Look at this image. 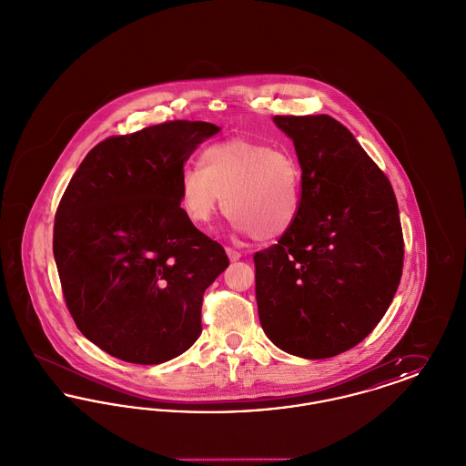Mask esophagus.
<instances>
[{
	"label": "esophagus",
	"instance_id": "obj_1",
	"mask_svg": "<svg viewBox=\"0 0 466 466\" xmlns=\"http://www.w3.org/2000/svg\"><path fill=\"white\" fill-rule=\"evenodd\" d=\"M225 251H227V255H228L230 262H236V260H239V258H241V253H239V251H236L234 248H225Z\"/></svg>",
	"mask_w": 466,
	"mask_h": 466
}]
</instances>
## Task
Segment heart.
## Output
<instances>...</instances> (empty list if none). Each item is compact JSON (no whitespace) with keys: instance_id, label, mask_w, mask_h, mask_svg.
Listing matches in <instances>:
<instances>
[{"instance_id":"1","label":"heart","mask_w":466,"mask_h":466,"mask_svg":"<svg viewBox=\"0 0 466 466\" xmlns=\"http://www.w3.org/2000/svg\"><path fill=\"white\" fill-rule=\"evenodd\" d=\"M302 167L289 150L249 139L206 148L200 166L179 177V206L187 218L206 225L225 208L239 232L257 241L283 238L302 208Z\"/></svg>"}]
</instances>
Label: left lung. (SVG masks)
I'll return each mask as SVG.
<instances>
[{"instance_id": "obj_1", "label": "left lung", "mask_w": 466, "mask_h": 466, "mask_svg": "<svg viewBox=\"0 0 466 466\" xmlns=\"http://www.w3.org/2000/svg\"><path fill=\"white\" fill-rule=\"evenodd\" d=\"M302 167V208L278 244L255 253L267 337L321 360L360 344L382 319L401 278L403 236L390 179L329 115H276Z\"/></svg>"}]
</instances>
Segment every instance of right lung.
Returning <instances> with one entry per match:
<instances>
[{
	"mask_svg": "<svg viewBox=\"0 0 466 466\" xmlns=\"http://www.w3.org/2000/svg\"><path fill=\"white\" fill-rule=\"evenodd\" d=\"M209 122L175 120L90 150L54 223L66 306L92 344L137 365L185 353L202 332L206 289L228 267L179 206V177Z\"/></svg>",
	"mask_w": 466,
	"mask_h": 466,
	"instance_id": "1",
	"label": "right lung"
}]
</instances>
